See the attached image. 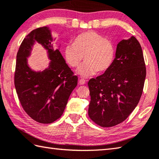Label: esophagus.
Masks as SVG:
<instances>
[{
  "instance_id": "1",
  "label": "esophagus",
  "mask_w": 159,
  "mask_h": 159,
  "mask_svg": "<svg viewBox=\"0 0 159 159\" xmlns=\"http://www.w3.org/2000/svg\"><path fill=\"white\" fill-rule=\"evenodd\" d=\"M79 84H80V85L85 84H86V80H83V79H80V80H79Z\"/></svg>"
}]
</instances>
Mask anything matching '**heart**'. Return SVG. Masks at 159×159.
<instances>
[{
    "mask_svg": "<svg viewBox=\"0 0 159 159\" xmlns=\"http://www.w3.org/2000/svg\"><path fill=\"white\" fill-rule=\"evenodd\" d=\"M64 55L67 64L73 68L79 66L84 56L85 62L78 73L88 77L98 71L104 73L109 69L114 61L115 47L111 41L100 33L88 31L77 35L73 43L66 45Z\"/></svg>",
    "mask_w": 159,
    "mask_h": 159,
    "instance_id": "1",
    "label": "heart"
}]
</instances>
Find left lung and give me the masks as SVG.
Masks as SVG:
<instances>
[{
	"label": "left lung",
	"instance_id": "obj_1",
	"mask_svg": "<svg viewBox=\"0 0 159 159\" xmlns=\"http://www.w3.org/2000/svg\"><path fill=\"white\" fill-rule=\"evenodd\" d=\"M146 67L142 48L134 37L117 45L113 64L89 81V116L102 127L121 123L133 111L143 93Z\"/></svg>",
	"mask_w": 159,
	"mask_h": 159
}]
</instances>
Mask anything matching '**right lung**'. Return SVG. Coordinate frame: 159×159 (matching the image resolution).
Returning <instances> with one entry per match:
<instances>
[{"label": "right lung", "instance_id": "1", "mask_svg": "<svg viewBox=\"0 0 159 159\" xmlns=\"http://www.w3.org/2000/svg\"><path fill=\"white\" fill-rule=\"evenodd\" d=\"M35 41L48 50L52 60L49 68L35 72L27 65L26 57ZM48 27L32 30L22 41L16 55L14 86L24 111L39 123L49 124L64 113L72 91L77 84L75 75L58 49H53Z\"/></svg>", "mask_w": 159, "mask_h": 159}]
</instances>
